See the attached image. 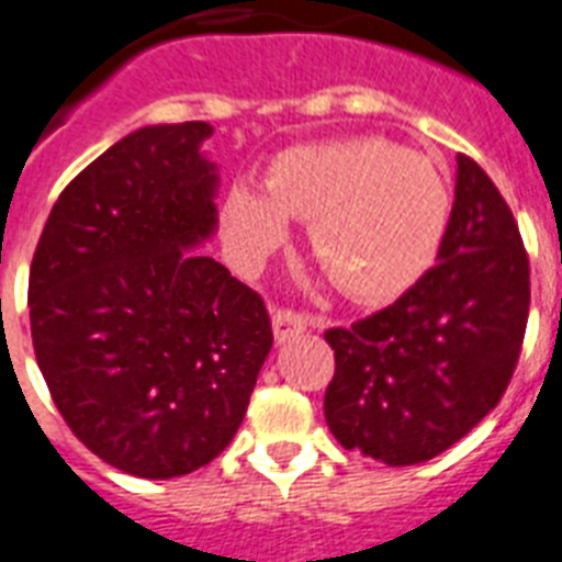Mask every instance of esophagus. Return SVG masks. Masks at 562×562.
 <instances>
[{"label":"esophagus","instance_id":"34e87169","mask_svg":"<svg viewBox=\"0 0 562 562\" xmlns=\"http://www.w3.org/2000/svg\"><path fill=\"white\" fill-rule=\"evenodd\" d=\"M308 317L303 312H294V308H277L271 314V326H273V337H277V344H289L294 337H300L308 328Z\"/></svg>","mask_w":562,"mask_h":562}]
</instances>
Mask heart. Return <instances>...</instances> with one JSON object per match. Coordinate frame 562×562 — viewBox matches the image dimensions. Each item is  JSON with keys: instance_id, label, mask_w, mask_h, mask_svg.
<instances>
[{"instance_id": "obj_1", "label": "heart", "mask_w": 562, "mask_h": 562, "mask_svg": "<svg viewBox=\"0 0 562 562\" xmlns=\"http://www.w3.org/2000/svg\"><path fill=\"white\" fill-rule=\"evenodd\" d=\"M266 193L236 181L222 204V239L241 268H259L308 222V245L328 280L358 303H386L436 257L450 190L422 153L375 135L317 140L268 164Z\"/></svg>"}]
</instances>
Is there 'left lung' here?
<instances>
[{
    "instance_id": "1",
    "label": "left lung",
    "mask_w": 562,
    "mask_h": 562,
    "mask_svg": "<svg viewBox=\"0 0 562 562\" xmlns=\"http://www.w3.org/2000/svg\"><path fill=\"white\" fill-rule=\"evenodd\" d=\"M439 262L392 305L328 328L326 424L390 468L427 462L499 404L526 337L528 254L503 193L459 155Z\"/></svg>"
}]
</instances>
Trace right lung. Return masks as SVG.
Returning a JSON list of instances; mask_svg holds the SVG:
<instances>
[{
    "mask_svg": "<svg viewBox=\"0 0 562 562\" xmlns=\"http://www.w3.org/2000/svg\"><path fill=\"white\" fill-rule=\"evenodd\" d=\"M204 121L144 126L59 193L29 277L31 340L59 415L140 479L213 462L239 430L273 331L262 296L216 259Z\"/></svg>",
    "mask_w": 562,
    "mask_h": 562,
    "instance_id": "right-lung-1",
    "label": "right lung"
}]
</instances>
